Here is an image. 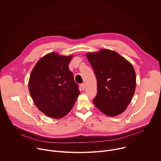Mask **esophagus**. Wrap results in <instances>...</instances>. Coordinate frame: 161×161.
Returning a JSON list of instances; mask_svg holds the SVG:
<instances>
[{"label":"esophagus","instance_id":"34e87169","mask_svg":"<svg viewBox=\"0 0 161 161\" xmlns=\"http://www.w3.org/2000/svg\"><path fill=\"white\" fill-rule=\"evenodd\" d=\"M80 87L81 88V89H82V90H84V89H85V85L84 83H82V84H81V85H80Z\"/></svg>","mask_w":161,"mask_h":161}]
</instances>
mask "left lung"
<instances>
[{"label":"left lung","instance_id":"1","mask_svg":"<svg viewBox=\"0 0 161 161\" xmlns=\"http://www.w3.org/2000/svg\"><path fill=\"white\" fill-rule=\"evenodd\" d=\"M86 56L97 78L95 106L106 115L124 112L135 92L136 77L132 64L117 52L102 49Z\"/></svg>","mask_w":161,"mask_h":161}]
</instances>
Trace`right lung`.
<instances>
[{"mask_svg": "<svg viewBox=\"0 0 161 161\" xmlns=\"http://www.w3.org/2000/svg\"><path fill=\"white\" fill-rule=\"evenodd\" d=\"M73 55L50 53L39 60L31 72L29 90L37 108L53 119L65 117L80 92L69 69Z\"/></svg>", "mask_w": 161, "mask_h": 161, "instance_id": "obj_1", "label": "right lung"}]
</instances>
